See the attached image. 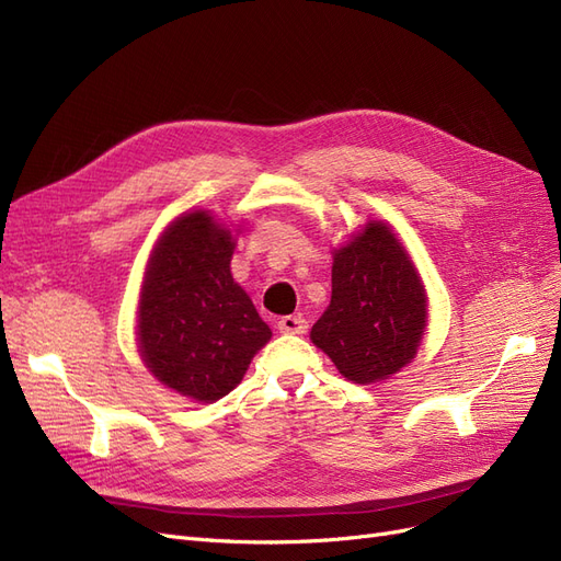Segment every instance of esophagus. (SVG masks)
<instances>
[{
	"instance_id": "esophagus-1",
	"label": "esophagus",
	"mask_w": 561,
	"mask_h": 561,
	"mask_svg": "<svg viewBox=\"0 0 561 561\" xmlns=\"http://www.w3.org/2000/svg\"><path fill=\"white\" fill-rule=\"evenodd\" d=\"M307 320H304L301 316H283L280 320H278V330L283 332V334H304L307 332Z\"/></svg>"
}]
</instances>
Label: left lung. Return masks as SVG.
Returning <instances> with one entry per match:
<instances>
[{
    "label": "left lung",
    "mask_w": 561,
    "mask_h": 561,
    "mask_svg": "<svg viewBox=\"0 0 561 561\" xmlns=\"http://www.w3.org/2000/svg\"><path fill=\"white\" fill-rule=\"evenodd\" d=\"M426 328V293L386 225L369 222L334 252L332 301L311 330L348 381L371 383L410 363Z\"/></svg>",
    "instance_id": "8db88e82"
}]
</instances>
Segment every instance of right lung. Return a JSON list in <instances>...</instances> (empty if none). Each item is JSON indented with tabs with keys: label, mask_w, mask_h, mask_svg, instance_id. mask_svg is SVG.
<instances>
[{
	"label": "right lung",
	"mask_w": 561,
	"mask_h": 561,
	"mask_svg": "<svg viewBox=\"0 0 561 561\" xmlns=\"http://www.w3.org/2000/svg\"><path fill=\"white\" fill-rule=\"evenodd\" d=\"M231 233L206 210L178 217L157 243L142 285V360L161 383L215 402L241 383L271 330L231 278Z\"/></svg>",
	"instance_id": "obj_1"
}]
</instances>
